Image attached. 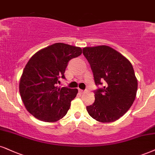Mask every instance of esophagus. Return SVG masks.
I'll list each match as a JSON object with an SVG mask.
<instances>
[{"label":"esophagus","instance_id":"esophagus-1","mask_svg":"<svg viewBox=\"0 0 155 155\" xmlns=\"http://www.w3.org/2000/svg\"><path fill=\"white\" fill-rule=\"evenodd\" d=\"M78 91H79V92L81 93H83L85 92V91H83V90H82V89H78Z\"/></svg>","mask_w":155,"mask_h":155}]
</instances>
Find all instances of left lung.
Here are the masks:
<instances>
[{"label":"left lung","mask_w":155,"mask_h":155,"mask_svg":"<svg viewBox=\"0 0 155 155\" xmlns=\"http://www.w3.org/2000/svg\"><path fill=\"white\" fill-rule=\"evenodd\" d=\"M96 85L95 102L86 107L89 115L102 123L115 121L124 116L135 100L138 83L131 62L121 53L106 45L85 47Z\"/></svg>","instance_id":"obj_1"}]
</instances>
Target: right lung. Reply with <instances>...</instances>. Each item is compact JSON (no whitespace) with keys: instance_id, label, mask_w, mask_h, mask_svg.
Returning a JSON list of instances; mask_svg holds the SVG:
<instances>
[{"instance_id":"obj_1","label":"right lung","mask_w":155,"mask_h":155,"mask_svg":"<svg viewBox=\"0 0 155 155\" xmlns=\"http://www.w3.org/2000/svg\"><path fill=\"white\" fill-rule=\"evenodd\" d=\"M82 54L81 47L56 43L32 56L25 66L19 83V92L26 110L45 122H55L66 115L78 89L58 87L59 78L71 59Z\"/></svg>"}]
</instances>
